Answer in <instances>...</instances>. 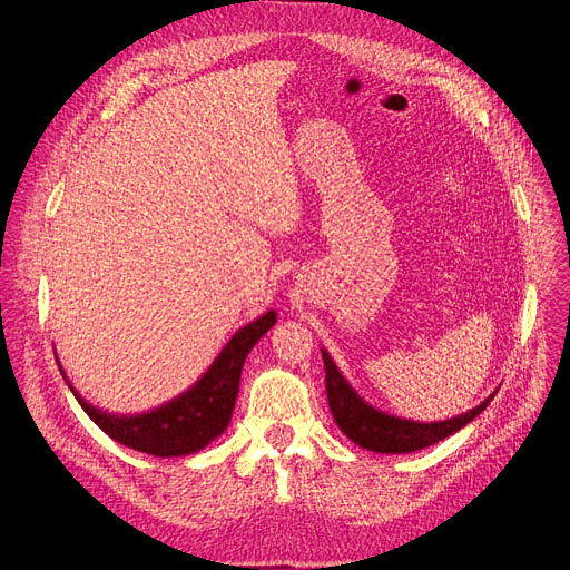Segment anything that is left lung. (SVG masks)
Returning a JSON list of instances; mask_svg holds the SVG:
<instances>
[{
  "instance_id": "left-lung-1",
  "label": "left lung",
  "mask_w": 570,
  "mask_h": 570,
  "mask_svg": "<svg viewBox=\"0 0 570 570\" xmlns=\"http://www.w3.org/2000/svg\"><path fill=\"white\" fill-rule=\"evenodd\" d=\"M321 353L325 363L327 404H331L337 428L353 443L363 445L374 453L400 455V453L423 451V448L434 445L441 439L466 428L473 417H478L488 409V404L497 395L494 391L488 400H483L475 409H469L462 415H453V417H445V421H434V423H417V421H409V417L385 413L372 406L370 402H365L353 391V385L344 379L331 353L325 348H321Z\"/></svg>"
}]
</instances>
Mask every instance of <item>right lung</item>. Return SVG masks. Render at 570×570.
Here are the masks:
<instances>
[{
	"label": "right lung",
	"instance_id": "1",
	"mask_svg": "<svg viewBox=\"0 0 570 570\" xmlns=\"http://www.w3.org/2000/svg\"><path fill=\"white\" fill-rule=\"evenodd\" d=\"M275 321L277 312L269 309L239 327L215 357V363L207 367V372L194 385H189L177 397L142 413H110L89 404L67 379V372L59 365L57 355L55 361L82 411L110 439L155 458H179L203 451L209 441H215L226 432L239 393L243 365L249 351L275 325Z\"/></svg>",
	"mask_w": 570,
	"mask_h": 570
}]
</instances>
